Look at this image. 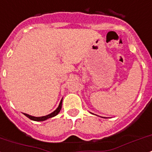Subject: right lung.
Wrapping results in <instances>:
<instances>
[{
    "mask_svg": "<svg viewBox=\"0 0 152 152\" xmlns=\"http://www.w3.org/2000/svg\"><path fill=\"white\" fill-rule=\"evenodd\" d=\"M61 107H62V99H61V102L59 104V106L56 108V110H54L53 112L51 113L50 114H49V115H46V116H39V117H36V116H30L28 114H26V113H23L24 115L26 116H27L28 118H29L30 120H34V121H44V120H47L49 118H51V117H53V116H56L57 114L60 113L61 110Z\"/></svg>",
    "mask_w": 152,
    "mask_h": 152,
    "instance_id": "obj_1",
    "label": "right lung"
}]
</instances>
